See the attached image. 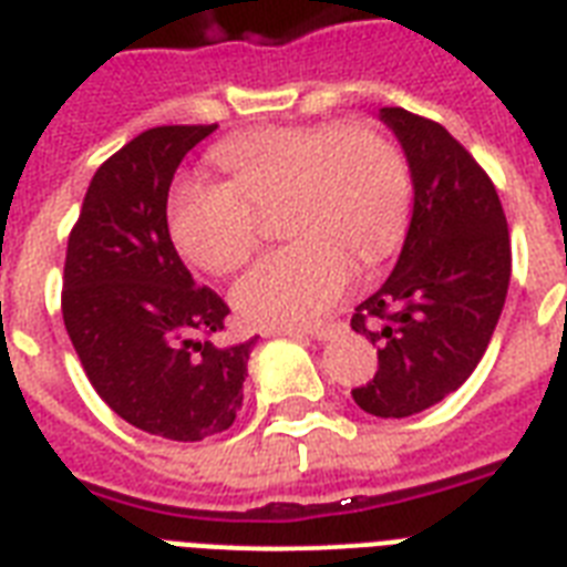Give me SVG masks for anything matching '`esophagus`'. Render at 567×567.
<instances>
[{"instance_id":"34e87169","label":"esophagus","mask_w":567,"mask_h":567,"mask_svg":"<svg viewBox=\"0 0 567 567\" xmlns=\"http://www.w3.org/2000/svg\"><path fill=\"white\" fill-rule=\"evenodd\" d=\"M340 331V323H326V326H315L311 331H282V334H297V338H302V334H311L315 340H329L334 338Z\"/></svg>"}]
</instances>
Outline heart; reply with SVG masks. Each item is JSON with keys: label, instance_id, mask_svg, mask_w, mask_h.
I'll return each instance as SVG.
<instances>
[{"label": "heart", "instance_id": "1", "mask_svg": "<svg viewBox=\"0 0 567 567\" xmlns=\"http://www.w3.org/2000/svg\"><path fill=\"white\" fill-rule=\"evenodd\" d=\"M212 159L229 183L183 179L168 197L183 259L209 274L236 270L259 244V215L279 206V233L297 238L233 285L247 323H315L349 285V256L372 265L402 238L411 172L399 145L370 124L268 127L220 142Z\"/></svg>", "mask_w": 567, "mask_h": 567}]
</instances>
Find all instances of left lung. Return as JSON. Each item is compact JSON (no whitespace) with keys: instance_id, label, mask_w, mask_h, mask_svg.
Segmentation results:
<instances>
[{"instance_id":"8db88e82","label":"left lung","mask_w":567,"mask_h":567,"mask_svg":"<svg viewBox=\"0 0 567 567\" xmlns=\"http://www.w3.org/2000/svg\"><path fill=\"white\" fill-rule=\"evenodd\" d=\"M379 118L402 145L413 215L393 274L352 315L379 370L352 390L361 411L404 419L463 384L504 311L513 252L498 192L443 124L404 107Z\"/></svg>"}]
</instances>
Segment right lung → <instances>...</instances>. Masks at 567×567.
I'll return each mask as SVG.
<instances>
[{
    "mask_svg": "<svg viewBox=\"0 0 567 567\" xmlns=\"http://www.w3.org/2000/svg\"><path fill=\"white\" fill-rule=\"evenodd\" d=\"M218 124L140 133L101 165L72 227L63 323L95 393L145 434L200 443L236 422L256 338L215 347L229 308L168 236V188Z\"/></svg>",
    "mask_w": 567,
    "mask_h": 567,
    "instance_id": "right-lung-1",
    "label": "right lung"
}]
</instances>
